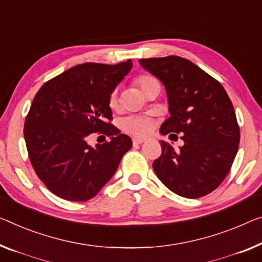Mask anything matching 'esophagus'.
<instances>
[{"mask_svg":"<svg viewBox=\"0 0 262 262\" xmlns=\"http://www.w3.org/2000/svg\"><path fill=\"white\" fill-rule=\"evenodd\" d=\"M143 142H146V140L139 139V138H134V139H133V144H142Z\"/></svg>","mask_w":262,"mask_h":262,"instance_id":"esophagus-1","label":"esophagus"}]
</instances>
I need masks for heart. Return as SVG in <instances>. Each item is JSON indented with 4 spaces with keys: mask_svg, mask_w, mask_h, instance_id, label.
<instances>
[{
    "mask_svg": "<svg viewBox=\"0 0 262 262\" xmlns=\"http://www.w3.org/2000/svg\"><path fill=\"white\" fill-rule=\"evenodd\" d=\"M135 83L139 85L140 89H141L143 93H146L147 91H149L151 87L159 84V81L156 80L154 76L141 75L135 80ZM118 104H119L118 92H113L111 94V96H109V107L112 109H115L118 107ZM121 126H122V129L124 132L136 136H147L148 134H150L151 129H153V124H151L150 120L144 119V118H139V116H130V118L124 119Z\"/></svg>",
    "mask_w": 262,
    "mask_h": 262,
    "instance_id": "b5f03b06",
    "label": "heart"
}]
</instances>
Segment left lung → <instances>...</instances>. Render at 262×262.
<instances>
[{
	"label": "left lung",
	"instance_id": "8db88e82",
	"mask_svg": "<svg viewBox=\"0 0 262 262\" xmlns=\"http://www.w3.org/2000/svg\"><path fill=\"white\" fill-rule=\"evenodd\" d=\"M139 62L165 85L170 116L160 133L183 134L179 149L160 141L162 153L153 162L155 174L180 196L209 194L227 177L239 148L232 101L220 82L187 58L170 55Z\"/></svg>",
	"mask_w": 262,
	"mask_h": 262
}]
</instances>
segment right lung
I'll use <instances>...</instances> for the list:
<instances>
[{
  "label": "right lung",
  "mask_w": 262,
  "mask_h": 262,
  "mask_svg": "<svg viewBox=\"0 0 262 262\" xmlns=\"http://www.w3.org/2000/svg\"><path fill=\"white\" fill-rule=\"evenodd\" d=\"M132 60L118 64L74 66L42 85L25 123L29 159L50 192L68 201H87L111 180L132 139L108 121L109 96L130 72ZM93 132L108 143H88Z\"/></svg>",
  "instance_id": "right-lung-1"
}]
</instances>
